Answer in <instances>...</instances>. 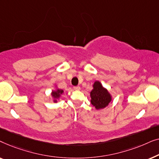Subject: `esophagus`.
I'll use <instances>...</instances> for the list:
<instances>
[{"mask_svg":"<svg viewBox=\"0 0 159 159\" xmlns=\"http://www.w3.org/2000/svg\"><path fill=\"white\" fill-rule=\"evenodd\" d=\"M73 88H74V90H80V86H75V87H73Z\"/></svg>","mask_w":159,"mask_h":159,"instance_id":"esophagus-1","label":"esophagus"}]
</instances>
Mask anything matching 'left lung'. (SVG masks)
<instances>
[{"mask_svg":"<svg viewBox=\"0 0 159 159\" xmlns=\"http://www.w3.org/2000/svg\"><path fill=\"white\" fill-rule=\"evenodd\" d=\"M93 90L90 93L91 103L96 109L105 108L110 103L111 97L107 90L103 88L99 82H95L93 84Z\"/></svg>","mask_w":159,"mask_h":159,"instance_id":"8db88e82","label":"left lung"}]
</instances>
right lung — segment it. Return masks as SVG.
<instances>
[{"instance_id": "1", "label": "right lung", "mask_w": 159, "mask_h": 159, "mask_svg": "<svg viewBox=\"0 0 159 159\" xmlns=\"http://www.w3.org/2000/svg\"><path fill=\"white\" fill-rule=\"evenodd\" d=\"M63 91L62 90H57V91H53V93H52V95L54 98H58L60 96V94H61V93H63Z\"/></svg>"}]
</instances>
